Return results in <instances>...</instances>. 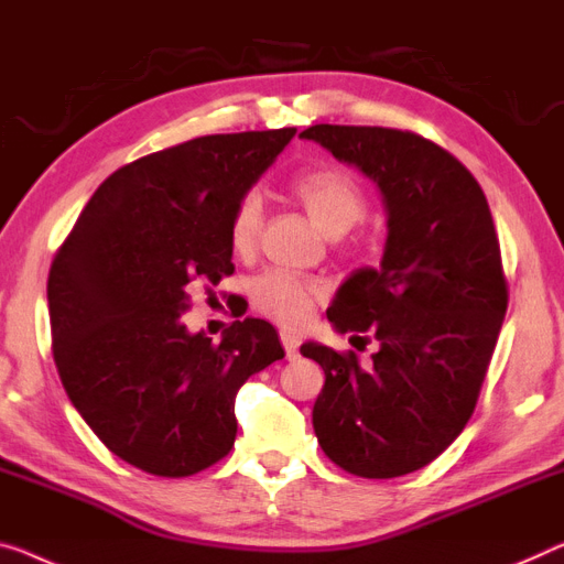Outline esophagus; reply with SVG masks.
Segmentation results:
<instances>
[{"instance_id":"obj_1","label":"esophagus","mask_w":564,"mask_h":564,"mask_svg":"<svg viewBox=\"0 0 564 564\" xmlns=\"http://www.w3.org/2000/svg\"><path fill=\"white\" fill-rule=\"evenodd\" d=\"M281 344L285 349V357L296 359L299 357V347H301V334L291 332V329H281Z\"/></svg>"}]
</instances>
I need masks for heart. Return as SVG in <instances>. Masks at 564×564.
<instances>
[{
	"label": "heart",
	"mask_w": 564,
	"mask_h": 564,
	"mask_svg": "<svg viewBox=\"0 0 564 564\" xmlns=\"http://www.w3.org/2000/svg\"><path fill=\"white\" fill-rule=\"evenodd\" d=\"M293 192L304 202L308 215L326 235H344L367 213L365 192L355 176L336 166H316L293 180ZM265 207L258 192H246L235 205L228 225L230 248L238 256L253 253L263 230ZM253 296L260 311L285 324H299L311 316L316 301L326 296V283L285 271H268L253 283Z\"/></svg>",
	"instance_id": "1"
}]
</instances>
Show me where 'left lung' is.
<instances>
[{"label":"left lung","mask_w":564,"mask_h":564,"mask_svg":"<svg viewBox=\"0 0 564 564\" xmlns=\"http://www.w3.org/2000/svg\"><path fill=\"white\" fill-rule=\"evenodd\" d=\"M382 192L380 268H359L326 311L334 329L380 341L367 369L306 341L322 365L314 433L336 466L362 478L413 474L474 415L509 291L489 202L464 164L417 133L316 123L301 131Z\"/></svg>","instance_id":"8db88e82"}]
</instances>
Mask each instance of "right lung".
<instances>
[{"mask_svg": "<svg viewBox=\"0 0 564 564\" xmlns=\"http://www.w3.org/2000/svg\"><path fill=\"white\" fill-rule=\"evenodd\" d=\"M296 129L215 133L141 156L94 192L47 279L53 357L75 410L147 474L182 478L235 443V394L283 359L279 332L242 318L220 344L189 334L192 293L235 271L238 199Z\"/></svg>", "mask_w": 564, "mask_h": 564, "instance_id": "right-lung-1", "label": "right lung"}]
</instances>
